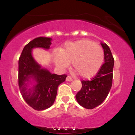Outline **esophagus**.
<instances>
[{"mask_svg": "<svg viewBox=\"0 0 135 135\" xmlns=\"http://www.w3.org/2000/svg\"><path fill=\"white\" fill-rule=\"evenodd\" d=\"M73 79H72V78L71 77H70V76H67L66 77V81H69V82H70V81H72Z\"/></svg>", "mask_w": 135, "mask_h": 135, "instance_id": "obj_1", "label": "esophagus"}]
</instances>
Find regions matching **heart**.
<instances>
[{"label": "heart", "mask_w": 135, "mask_h": 135, "mask_svg": "<svg viewBox=\"0 0 135 135\" xmlns=\"http://www.w3.org/2000/svg\"><path fill=\"white\" fill-rule=\"evenodd\" d=\"M56 65L60 69H66L72 61V68L81 77L89 79L100 70L103 61V50L98 44L83 39L65 44L60 53L54 57Z\"/></svg>", "instance_id": "b5f03b06"}]
</instances>
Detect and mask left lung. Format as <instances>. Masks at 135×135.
<instances>
[{
  "instance_id": "obj_1",
  "label": "left lung",
  "mask_w": 135,
  "mask_h": 135,
  "mask_svg": "<svg viewBox=\"0 0 135 135\" xmlns=\"http://www.w3.org/2000/svg\"><path fill=\"white\" fill-rule=\"evenodd\" d=\"M104 51L105 63L95 77L91 80H82V88L75 98L79 104L88 109H93L104 101L112 85L114 60L110 49L101 42Z\"/></svg>"
}]
</instances>
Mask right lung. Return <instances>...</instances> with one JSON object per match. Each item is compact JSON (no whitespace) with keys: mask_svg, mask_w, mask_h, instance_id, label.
I'll use <instances>...</instances> for the list:
<instances>
[{"mask_svg":"<svg viewBox=\"0 0 135 135\" xmlns=\"http://www.w3.org/2000/svg\"><path fill=\"white\" fill-rule=\"evenodd\" d=\"M52 38L39 37L25 46L18 61V84L24 100L36 110L47 109L53 105L58 87L66 75L52 74L33 58L34 48H50ZM30 85L32 87L30 88Z\"/></svg>","mask_w":135,"mask_h":135,"instance_id":"obj_1","label":"right lung"}]
</instances>
